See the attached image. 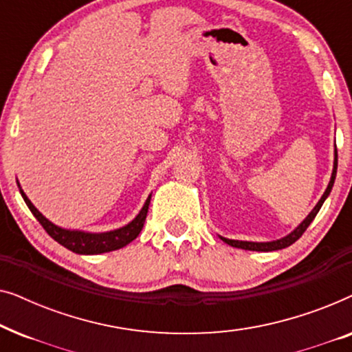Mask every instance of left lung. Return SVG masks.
<instances>
[{"mask_svg": "<svg viewBox=\"0 0 352 352\" xmlns=\"http://www.w3.org/2000/svg\"><path fill=\"white\" fill-rule=\"evenodd\" d=\"M336 168H338V151L335 148V162H333V173H331V179L329 182V186H327V190L324 192V195L320 197L319 204L314 206V210L311 211L309 214H307V218L302 221V223L298 226V228L293 230L290 235H287V237H283L280 240H276V242H263V243H258V242H242V240H230V239H224L226 243L230 245V247H235V248H243V250H252V252H274V250H282V248H287L290 247L292 243H295L298 239L301 237L302 234H305V230L309 228V224L312 223V219L316 218V214L319 213V210L322 208V205H324V201L329 194L331 192V187H333V182H335V177H336Z\"/></svg>", "mask_w": 352, "mask_h": 352, "instance_id": "1", "label": "left lung"}]
</instances>
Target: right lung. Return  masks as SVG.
Listing matches in <instances>:
<instances>
[{
    "mask_svg": "<svg viewBox=\"0 0 352 352\" xmlns=\"http://www.w3.org/2000/svg\"><path fill=\"white\" fill-rule=\"evenodd\" d=\"M21 194L25 200V204L33 216L38 219V223L43 226V229L56 240L57 243H60L62 247L69 248L70 252L78 253V254H99V253H107L113 252V250L123 248L124 245L133 242L138 237L146 223V216L148 211V204H151V197L146 200L142 210L139 211V214L134 218L128 226H124L122 229L110 230V232L104 234H89V232H80V230H67L62 228H57L56 224H52L51 221H47L40 211H38L30 200L27 199V195L23 194L21 189Z\"/></svg>",
    "mask_w": 352,
    "mask_h": 352,
    "instance_id": "add662e5",
    "label": "right lung"
}]
</instances>
